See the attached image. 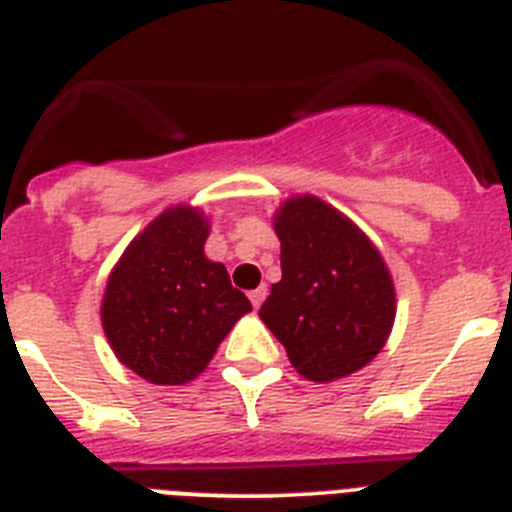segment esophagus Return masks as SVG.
I'll use <instances>...</instances> for the list:
<instances>
[{
	"instance_id": "34e87169",
	"label": "esophagus",
	"mask_w": 512,
	"mask_h": 512,
	"mask_svg": "<svg viewBox=\"0 0 512 512\" xmlns=\"http://www.w3.org/2000/svg\"><path fill=\"white\" fill-rule=\"evenodd\" d=\"M248 297H251L253 307H261V302H264V297H266V287H264V284H261L259 289H253V292Z\"/></svg>"
}]
</instances>
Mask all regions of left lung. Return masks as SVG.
Returning a JSON list of instances; mask_svg holds the SVG:
<instances>
[{
  "instance_id": "obj_1",
  "label": "left lung",
  "mask_w": 512,
  "mask_h": 512,
  "mask_svg": "<svg viewBox=\"0 0 512 512\" xmlns=\"http://www.w3.org/2000/svg\"><path fill=\"white\" fill-rule=\"evenodd\" d=\"M282 279L259 318L297 374L336 382L379 354L395 323V282L369 235L315 194H295L274 215Z\"/></svg>"
}]
</instances>
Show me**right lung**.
<instances>
[{"label": "right lung", "instance_id": "right-lung-1", "mask_svg": "<svg viewBox=\"0 0 512 512\" xmlns=\"http://www.w3.org/2000/svg\"><path fill=\"white\" fill-rule=\"evenodd\" d=\"M210 220L192 205L164 210L135 235L102 297V328L122 364L151 384L200 377L251 302L205 256Z\"/></svg>", "mask_w": 512, "mask_h": 512}]
</instances>
